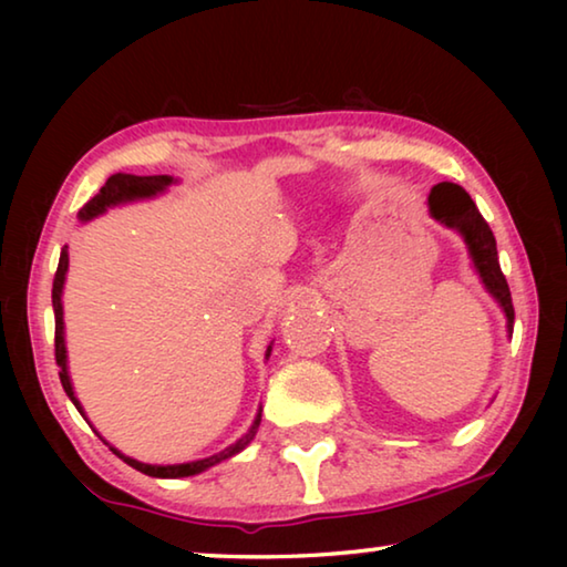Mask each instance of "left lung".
I'll return each mask as SVG.
<instances>
[{"mask_svg":"<svg viewBox=\"0 0 567 567\" xmlns=\"http://www.w3.org/2000/svg\"><path fill=\"white\" fill-rule=\"evenodd\" d=\"M427 205H430V215H433L440 225H445L463 235L480 280H483V285L487 287V292L501 302L507 318V332L513 334V322H515L513 297H511V287H507L505 275L501 270V262H497V247H495V235L491 225H487L483 215H480V209L475 207L473 199H470L467 192L460 185H453V182H440V185L430 189Z\"/></svg>","mask_w":567,"mask_h":567,"instance_id":"1","label":"left lung"}]
</instances>
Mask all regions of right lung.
Masks as SVG:
<instances>
[{
  "label": "right lung",
  "instance_id": "obj_1",
  "mask_svg": "<svg viewBox=\"0 0 567 567\" xmlns=\"http://www.w3.org/2000/svg\"><path fill=\"white\" fill-rule=\"evenodd\" d=\"M169 175H152V177H137V175H112L107 182H104V187L94 195L87 205L80 209V219L82 223H87V219L102 215L107 207L114 205H122V203H134V199H147V197H155L159 192H165L172 185ZM66 267H70V255H66V245L62 247V255H60V265H56V272H54V282H52V307H54V358L56 364H60V380H62V388L70 400L74 402V408L80 410V415L84 417V410L80 405V400L74 398V390H72V382H70V372H66V348H64V318H62V287H64V275H66ZM272 348H267V358H270ZM87 420V417H84ZM260 420L262 415L257 412V417L252 422V427H249V433L243 435L237 440L235 445L225 447L223 453H217L213 457H205V460H195V463H182V465H147V463H140V460H132L127 455H122L120 450H114L110 443H102L110 445V450L114 455H120L124 463L132 465L134 470H140V473L152 475V477H189V475H197L203 473V470L213 467L217 463H223V460L237 455L239 450H245L249 443H252V437L257 433V427H260ZM97 433V430H94ZM100 435V433H97ZM102 437V435H100Z\"/></svg>",
  "mask_w": 567,
  "mask_h": 567
}]
</instances>
